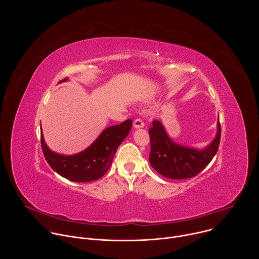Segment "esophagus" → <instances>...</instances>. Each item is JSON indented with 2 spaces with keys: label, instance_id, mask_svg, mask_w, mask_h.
Returning <instances> with one entry per match:
<instances>
[{
  "label": "esophagus",
  "instance_id": "obj_1",
  "mask_svg": "<svg viewBox=\"0 0 259 259\" xmlns=\"http://www.w3.org/2000/svg\"><path fill=\"white\" fill-rule=\"evenodd\" d=\"M143 127H144V123L140 119H136L133 122V128L134 129H139V128H143Z\"/></svg>",
  "mask_w": 259,
  "mask_h": 259
}]
</instances>
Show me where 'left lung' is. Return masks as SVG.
Returning a JSON list of instances; mask_svg holds the SVG:
<instances>
[{"mask_svg":"<svg viewBox=\"0 0 259 259\" xmlns=\"http://www.w3.org/2000/svg\"><path fill=\"white\" fill-rule=\"evenodd\" d=\"M214 139L204 149H195L175 142L167 133L161 120L153 121L150 128V163L161 175L171 179H187L196 176L211 162L220 142V123L217 121Z\"/></svg>","mask_w":259,"mask_h":259,"instance_id":"left-lung-1","label":"left lung"}]
</instances>
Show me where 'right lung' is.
Masks as SVG:
<instances>
[{
    "mask_svg": "<svg viewBox=\"0 0 259 259\" xmlns=\"http://www.w3.org/2000/svg\"><path fill=\"white\" fill-rule=\"evenodd\" d=\"M68 81V78L59 83ZM132 127V120L109 126L86 150L75 155H61L51 151L45 142L41 130L43 154L50 167L62 177L75 182H88L101 178L113 163L119 145L127 137Z\"/></svg>",
    "mask_w": 259,
    "mask_h": 259,
    "instance_id": "1",
    "label": "right lung"
}]
</instances>
